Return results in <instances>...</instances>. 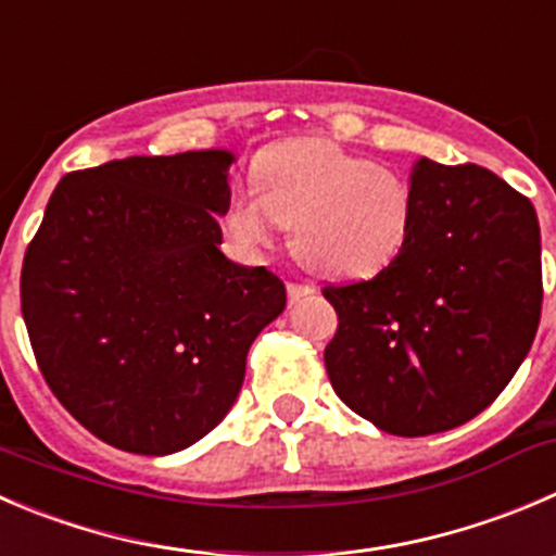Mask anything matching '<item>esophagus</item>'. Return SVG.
Wrapping results in <instances>:
<instances>
[{"instance_id":"obj_1","label":"esophagus","mask_w":556,"mask_h":556,"mask_svg":"<svg viewBox=\"0 0 556 556\" xmlns=\"http://www.w3.org/2000/svg\"><path fill=\"white\" fill-rule=\"evenodd\" d=\"M309 293H315V290H312L309 285L288 282V295H290V301H299V299H304V295H309Z\"/></svg>"}]
</instances>
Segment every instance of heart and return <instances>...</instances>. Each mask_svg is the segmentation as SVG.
Wrapping results in <instances>:
<instances>
[{
    "instance_id": "1",
    "label": "heart",
    "mask_w": 556,
    "mask_h": 556,
    "mask_svg": "<svg viewBox=\"0 0 556 556\" xmlns=\"http://www.w3.org/2000/svg\"><path fill=\"white\" fill-rule=\"evenodd\" d=\"M255 190H239L223 212L236 247L261 252L277 228L306 268L364 279L396 261L413 228L409 181L328 138H290L263 149L252 165Z\"/></svg>"
}]
</instances>
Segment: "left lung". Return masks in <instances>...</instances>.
<instances>
[{
	"label": "left lung",
	"instance_id": "1",
	"mask_svg": "<svg viewBox=\"0 0 556 556\" xmlns=\"http://www.w3.org/2000/svg\"><path fill=\"white\" fill-rule=\"evenodd\" d=\"M407 244L377 277L328 285L337 396L399 438L448 432L503 393L541 323L532 203L481 165L415 160Z\"/></svg>",
	"mask_w": 556,
	"mask_h": 556
}]
</instances>
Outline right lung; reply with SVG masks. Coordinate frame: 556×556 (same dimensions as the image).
<instances>
[{
    "label": "right lung",
    "instance_id": "right-lung-1",
    "mask_svg": "<svg viewBox=\"0 0 556 556\" xmlns=\"http://www.w3.org/2000/svg\"><path fill=\"white\" fill-rule=\"evenodd\" d=\"M233 160L206 149L67 174L26 250L37 366L113 448L165 456L206 438L239 396L250 344L282 315V279L219 250Z\"/></svg>",
    "mask_w": 556,
    "mask_h": 556
}]
</instances>
